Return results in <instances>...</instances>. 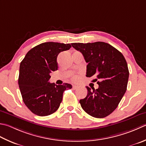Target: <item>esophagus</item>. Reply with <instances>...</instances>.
Masks as SVG:
<instances>
[{"instance_id": "1", "label": "esophagus", "mask_w": 146, "mask_h": 146, "mask_svg": "<svg viewBox=\"0 0 146 146\" xmlns=\"http://www.w3.org/2000/svg\"><path fill=\"white\" fill-rule=\"evenodd\" d=\"M72 88H73V90H76V89H78V88H79V87L77 86V85H73Z\"/></svg>"}]
</instances>
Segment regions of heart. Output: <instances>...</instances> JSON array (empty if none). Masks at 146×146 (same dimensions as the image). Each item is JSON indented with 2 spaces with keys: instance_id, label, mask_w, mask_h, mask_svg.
Segmentation results:
<instances>
[{
  "instance_id": "heart-1",
  "label": "heart",
  "mask_w": 146,
  "mask_h": 146,
  "mask_svg": "<svg viewBox=\"0 0 146 146\" xmlns=\"http://www.w3.org/2000/svg\"><path fill=\"white\" fill-rule=\"evenodd\" d=\"M71 79H72L73 81L76 82V81H77L79 79V76H78V75H73V76H72V77H71Z\"/></svg>"
}]
</instances>
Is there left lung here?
<instances>
[{
	"mask_svg": "<svg viewBox=\"0 0 146 146\" xmlns=\"http://www.w3.org/2000/svg\"><path fill=\"white\" fill-rule=\"evenodd\" d=\"M88 64L86 76H96L99 88L88 90L86 98L80 100L82 109L94 118L110 115L118 107L126 92L129 71L123 54L108 43H73Z\"/></svg>",
	"mask_w": 146,
	"mask_h": 146,
	"instance_id": "obj_1",
	"label": "left lung"
}]
</instances>
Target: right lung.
I'll list each match as a JSON object with an SVG mask.
<instances>
[{
  "label": "right lung",
  "instance_id": "add662e5",
  "mask_svg": "<svg viewBox=\"0 0 146 146\" xmlns=\"http://www.w3.org/2000/svg\"><path fill=\"white\" fill-rule=\"evenodd\" d=\"M70 44L48 42L31 48L19 66L18 85L23 101L31 112L40 116L50 115L58 110L64 91L72 85L48 82L50 74L58 70L57 57L69 50Z\"/></svg>",
  "mask_w": 146,
  "mask_h": 146
}]
</instances>
